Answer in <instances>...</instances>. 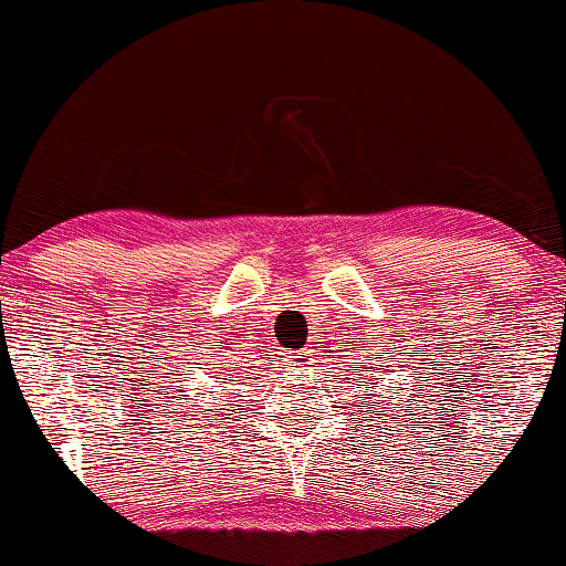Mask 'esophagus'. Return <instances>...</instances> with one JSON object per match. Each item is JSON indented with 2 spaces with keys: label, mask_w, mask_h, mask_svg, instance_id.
<instances>
[{
  "label": "esophagus",
  "mask_w": 566,
  "mask_h": 566,
  "mask_svg": "<svg viewBox=\"0 0 566 566\" xmlns=\"http://www.w3.org/2000/svg\"><path fill=\"white\" fill-rule=\"evenodd\" d=\"M308 365H314L312 349H301V352H293L284 357V368H290V370H306Z\"/></svg>",
  "instance_id": "esophagus-1"
}]
</instances>
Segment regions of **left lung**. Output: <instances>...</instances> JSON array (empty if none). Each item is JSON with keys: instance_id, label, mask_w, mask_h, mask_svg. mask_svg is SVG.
<instances>
[{"instance_id": "1", "label": "left lung", "mask_w": 566, "mask_h": 566, "mask_svg": "<svg viewBox=\"0 0 566 566\" xmlns=\"http://www.w3.org/2000/svg\"><path fill=\"white\" fill-rule=\"evenodd\" d=\"M378 370H381V368H378ZM354 381H357V378H354ZM365 384H368V381H365ZM357 387H363V384H357Z\"/></svg>"}]
</instances>
